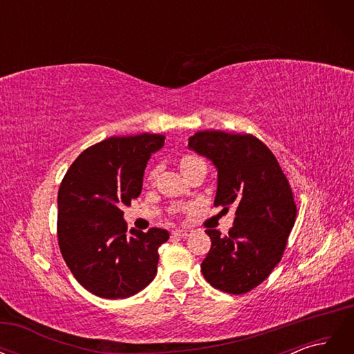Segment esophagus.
<instances>
[{
  "mask_svg": "<svg viewBox=\"0 0 354 354\" xmlns=\"http://www.w3.org/2000/svg\"><path fill=\"white\" fill-rule=\"evenodd\" d=\"M173 233L176 234V236H180V238H187V236H190L192 233H194V230H190V229H176Z\"/></svg>",
  "mask_w": 354,
  "mask_h": 354,
  "instance_id": "esophagus-1",
  "label": "esophagus"
}]
</instances>
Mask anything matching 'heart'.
Returning <instances> with one entry per match:
<instances>
[{
  "label": "heart",
  "instance_id": "heart-1",
  "mask_svg": "<svg viewBox=\"0 0 354 354\" xmlns=\"http://www.w3.org/2000/svg\"><path fill=\"white\" fill-rule=\"evenodd\" d=\"M198 160H202V159L195 156V155H185L183 158L180 159V167H181V169H186L187 167L198 162ZM159 171H160L159 165H155V167L151 168V171H149V173H147V181H149V183H153V181L158 177V174H159Z\"/></svg>",
  "mask_w": 354,
  "mask_h": 354
}]
</instances>
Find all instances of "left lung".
Segmentation results:
<instances>
[{
  "label": "left lung",
  "mask_w": 354,
  "mask_h": 354,
  "mask_svg": "<svg viewBox=\"0 0 354 354\" xmlns=\"http://www.w3.org/2000/svg\"><path fill=\"white\" fill-rule=\"evenodd\" d=\"M189 147L218 169L214 205L223 211L236 207L226 236L205 230L211 250L201 264L202 274L223 292H250L282 260L297 217L291 186L270 149L252 134L198 131Z\"/></svg>",
  "instance_id": "left-lung-1"
}]
</instances>
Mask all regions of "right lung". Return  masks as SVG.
<instances>
[{
    "label": "right lung",
    "instance_id": "add662e5",
    "mask_svg": "<svg viewBox=\"0 0 354 354\" xmlns=\"http://www.w3.org/2000/svg\"><path fill=\"white\" fill-rule=\"evenodd\" d=\"M165 136L143 133L109 137L73 160L57 196L59 248L69 270L87 291L127 298L153 281L165 229H131L121 208L140 196L149 158Z\"/></svg>",
    "mask_w": 354,
    "mask_h": 354
}]
</instances>
